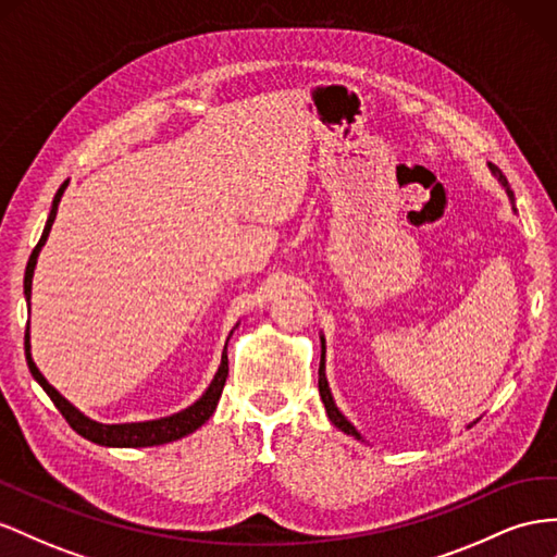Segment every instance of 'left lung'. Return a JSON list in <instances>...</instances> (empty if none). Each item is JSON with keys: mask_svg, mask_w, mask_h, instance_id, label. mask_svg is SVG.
I'll return each mask as SVG.
<instances>
[{"mask_svg": "<svg viewBox=\"0 0 557 557\" xmlns=\"http://www.w3.org/2000/svg\"><path fill=\"white\" fill-rule=\"evenodd\" d=\"M487 169H490V173L499 180V185L504 187V191H506V197H508V201H510V206H513V210H516V197H513V189H510V185H508V180H506V175L494 166V163H487ZM518 213V210H516ZM319 394H321V400H323V405H325V412H327V417H330V422H333L339 431H344L347 435H354V438H363V435L358 433V429L349 422L347 417H344L342 412H339V408H337V403H335V398H333V391H330V384H327V377H325V337L321 335V366H319ZM478 422V419H473V422L466 426V429H471L473 424Z\"/></svg>", "mask_w": 557, "mask_h": 557, "instance_id": "8db88e82", "label": "left lung"}]
</instances>
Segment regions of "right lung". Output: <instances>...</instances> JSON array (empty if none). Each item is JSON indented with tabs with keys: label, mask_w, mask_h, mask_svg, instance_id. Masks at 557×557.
<instances>
[{
	"label": "right lung",
	"mask_w": 557,
	"mask_h": 557,
	"mask_svg": "<svg viewBox=\"0 0 557 557\" xmlns=\"http://www.w3.org/2000/svg\"><path fill=\"white\" fill-rule=\"evenodd\" d=\"M67 185H70V180H65V183L58 187L55 197H53V203H51V210H49L47 224H44V232H41L39 244L35 246L33 255H29L27 267H25L23 293H25L27 309H29V297H33V276H35L37 258H39V252H41L44 244H47V238L51 234L53 220H55V213H58V206H60V199H63ZM238 323H242V321H238ZM238 323L232 327L230 337L234 335V330L238 327ZM230 337H227V342H224V349H222V358H220V366H218L215 377L210 380L208 388L203 391V394L197 400H194L191 405H187L185 410L173 412L169 417L145 419V422H124V424H102V422H96V419L86 417L79 408H74V405L63 394H60L55 386H51L47 382V377H44V374L37 368V363L33 360V344H29V321H27V330H25V358H27V368H29V372H33V377L39 382V386L44 391H47L49 398L53 400V405L60 410V414H63L67 419V424L74 431H77L79 435H84L86 441H91L96 445H104V447H152V445H163V443H173V441L185 438V435L194 433L199 426H203L210 417H213V412L218 408V400L222 396V386H224V382H227V374H230V358H227Z\"/></svg>",
	"instance_id": "obj_1"
}]
</instances>
